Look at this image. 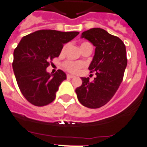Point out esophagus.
<instances>
[{"label": "esophagus", "mask_w": 147, "mask_h": 147, "mask_svg": "<svg viewBox=\"0 0 147 147\" xmlns=\"http://www.w3.org/2000/svg\"><path fill=\"white\" fill-rule=\"evenodd\" d=\"M67 79H73V78H74V76H72V75L67 74Z\"/></svg>", "instance_id": "esophagus-1"}]
</instances>
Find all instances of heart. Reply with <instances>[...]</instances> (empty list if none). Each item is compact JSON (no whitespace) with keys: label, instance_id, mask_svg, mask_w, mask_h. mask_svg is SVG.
<instances>
[{"label":"heart","instance_id":"heart-1","mask_svg":"<svg viewBox=\"0 0 147 147\" xmlns=\"http://www.w3.org/2000/svg\"><path fill=\"white\" fill-rule=\"evenodd\" d=\"M88 43L87 42H83L80 44V48L82 47L85 45L88 44ZM66 45H65L63 47L62 49H61V53H64L66 49ZM84 65L83 63L80 62V61H66L65 62L63 63V67L65 68V70H66L67 71H68L69 73H71V74H76L78 73L79 71H80L81 69L83 67Z\"/></svg>","mask_w":147,"mask_h":147}]
</instances>
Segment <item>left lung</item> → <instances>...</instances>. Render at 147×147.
<instances>
[{
    "label": "left lung",
    "mask_w": 147,
    "mask_h": 147,
    "mask_svg": "<svg viewBox=\"0 0 147 147\" xmlns=\"http://www.w3.org/2000/svg\"><path fill=\"white\" fill-rule=\"evenodd\" d=\"M82 37L95 47L94 58L88 67L95 73L93 82L82 77V83L76 88L79 101L88 108L101 107L109 102L118 90L127 66L124 43L102 28H94L82 33Z\"/></svg>",
    "instance_id": "obj_1"
}]
</instances>
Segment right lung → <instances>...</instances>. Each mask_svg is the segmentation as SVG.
<instances>
[{"label": "right lung", "mask_w": 147, "mask_h": 147, "mask_svg": "<svg viewBox=\"0 0 147 147\" xmlns=\"http://www.w3.org/2000/svg\"><path fill=\"white\" fill-rule=\"evenodd\" d=\"M78 34L77 31L40 30L22 37L14 50L13 68L19 89L28 102L43 107L55 100L66 74L61 70L50 74L47 67L59 56L64 44Z\"/></svg>", "instance_id": "1"}]
</instances>
